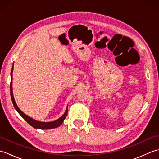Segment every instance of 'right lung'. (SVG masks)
Segmentation results:
<instances>
[{"label": "right lung", "instance_id": "obj_1", "mask_svg": "<svg viewBox=\"0 0 159 159\" xmlns=\"http://www.w3.org/2000/svg\"><path fill=\"white\" fill-rule=\"evenodd\" d=\"M13 67L11 70V84H10V93H11V100L13 106H14V108L16 110L18 111V113L24 119H25L27 122L31 125V126L35 128H39V129H52V128H57L59 127L61 124L63 122V120H65V118L67 114V109L66 110V112L64 113L63 116L61 117L59 119L57 120L54 121H50V122H42V121H37L33 118L30 117L28 116L27 115H26L22 111L19 109V107L17 105V104L16 102V101L14 100V98H13V89H12V73H13Z\"/></svg>", "mask_w": 159, "mask_h": 159}]
</instances>
